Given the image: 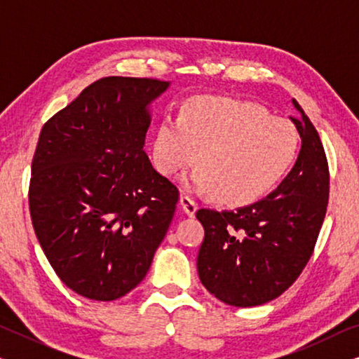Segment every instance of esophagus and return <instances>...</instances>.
<instances>
[{
	"instance_id": "34e87169",
	"label": "esophagus",
	"mask_w": 359,
	"mask_h": 359,
	"mask_svg": "<svg viewBox=\"0 0 359 359\" xmlns=\"http://www.w3.org/2000/svg\"><path fill=\"white\" fill-rule=\"evenodd\" d=\"M180 204H181V208H183L184 212L189 215V217H194L196 210H198V203H196V201L191 198V196L181 194L180 196Z\"/></svg>"
}]
</instances>
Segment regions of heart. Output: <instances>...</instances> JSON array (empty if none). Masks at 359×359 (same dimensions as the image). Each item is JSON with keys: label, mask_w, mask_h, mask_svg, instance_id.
I'll use <instances>...</instances> for the list:
<instances>
[{"label": "heart", "mask_w": 359, "mask_h": 359, "mask_svg": "<svg viewBox=\"0 0 359 359\" xmlns=\"http://www.w3.org/2000/svg\"><path fill=\"white\" fill-rule=\"evenodd\" d=\"M299 134L283 117H269L253 102L198 96L186 102L181 119L156 130L154 161L171 176L198 160L188 180L196 191H214L229 205H247L266 196L297 156Z\"/></svg>", "instance_id": "b5f03b06"}]
</instances>
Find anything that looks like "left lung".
Wrapping results in <instances>:
<instances>
[{
	"instance_id": "obj_1",
	"label": "left lung",
	"mask_w": 359,
	"mask_h": 359,
	"mask_svg": "<svg viewBox=\"0 0 359 359\" xmlns=\"http://www.w3.org/2000/svg\"><path fill=\"white\" fill-rule=\"evenodd\" d=\"M291 117L302 145L296 165L273 193L235 210L199 209L204 227L198 273L229 306H262L281 296L312 257L325 219L330 175L318 132L296 100Z\"/></svg>"
}]
</instances>
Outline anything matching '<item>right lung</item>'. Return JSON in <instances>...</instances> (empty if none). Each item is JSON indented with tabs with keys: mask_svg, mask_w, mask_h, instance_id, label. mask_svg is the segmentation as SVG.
Masks as SVG:
<instances>
[{
	"mask_svg": "<svg viewBox=\"0 0 359 359\" xmlns=\"http://www.w3.org/2000/svg\"><path fill=\"white\" fill-rule=\"evenodd\" d=\"M170 81L106 76L43 124L29 209L63 284L116 301L149 271L178 204V188L144 151L150 104Z\"/></svg>",
	"mask_w": 359,
	"mask_h": 359,
	"instance_id": "1",
	"label": "right lung"
}]
</instances>
